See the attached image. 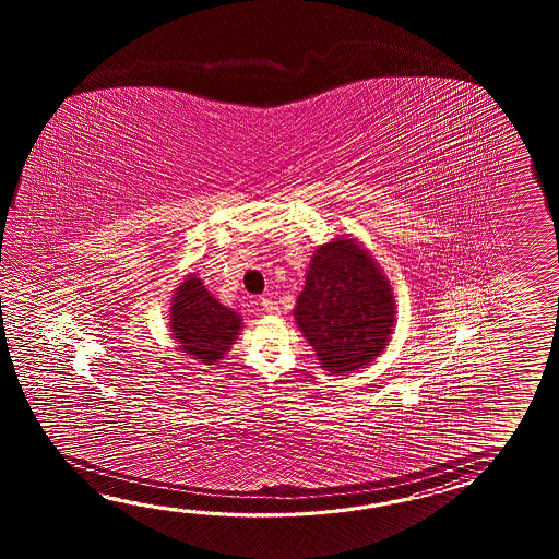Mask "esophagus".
<instances>
[{"instance_id":"obj_1","label":"esophagus","mask_w":559,"mask_h":559,"mask_svg":"<svg viewBox=\"0 0 559 559\" xmlns=\"http://www.w3.org/2000/svg\"><path fill=\"white\" fill-rule=\"evenodd\" d=\"M260 306H262L265 313H277V311H280L277 304H275L272 297H260Z\"/></svg>"}]
</instances>
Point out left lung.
<instances>
[{"label": "left lung", "instance_id": "1", "mask_svg": "<svg viewBox=\"0 0 559 559\" xmlns=\"http://www.w3.org/2000/svg\"><path fill=\"white\" fill-rule=\"evenodd\" d=\"M395 313L392 284L359 239L337 236L311 255L294 320L325 371L344 376L376 361Z\"/></svg>", "mask_w": 559, "mask_h": 559}]
</instances>
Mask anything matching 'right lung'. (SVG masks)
Returning <instances> with one entry per match:
<instances>
[{"label":"right lung","instance_id":"obj_1","mask_svg":"<svg viewBox=\"0 0 559 559\" xmlns=\"http://www.w3.org/2000/svg\"><path fill=\"white\" fill-rule=\"evenodd\" d=\"M243 320L207 292L202 277L183 275L169 299V332L181 356L215 366L236 344Z\"/></svg>","mask_w":559,"mask_h":559}]
</instances>
